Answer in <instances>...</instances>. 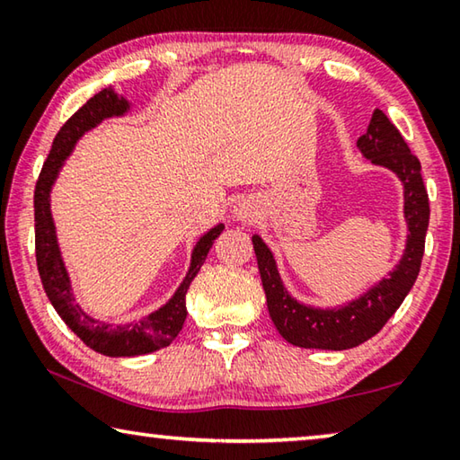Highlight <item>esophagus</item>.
I'll use <instances>...</instances> for the list:
<instances>
[{"label":"esophagus","instance_id":"obj_1","mask_svg":"<svg viewBox=\"0 0 460 460\" xmlns=\"http://www.w3.org/2000/svg\"><path fill=\"white\" fill-rule=\"evenodd\" d=\"M233 215H235V219L241 223H252L258 219V208L253 207V202L239 200L235 208H233Z\"/></svg>","mask_w":460,"mask_h":460}]
</instances>
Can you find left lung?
Segmentation results:
<instances>
[{
  "instance_id": "8db88e82",
  "label": "left lung",
  "mask_w": 460,
  "mask_h": 460,
  "mask_svg": "<svg viewBox=\"0 0 460 460\" xmlns=\"http://www.w3.org/2000/svg\"><path fill=\"white\" fill-rule=\"evenodd\" d=\"M357 147L373 166L385 168L398 176L403 186V221H406V247L400 261L385 278L367 288L357 298L334 308L302 305L288 292L279 276L271 249L258 233H253V252L258 258L268 310L278 332L302 349L345 351L377 334L414 286L424 255V241L430 221L428 192L422 181V166L402 134L384 111L376 109L369 128L357 139Z\"/></svg>"
}]
</instances>
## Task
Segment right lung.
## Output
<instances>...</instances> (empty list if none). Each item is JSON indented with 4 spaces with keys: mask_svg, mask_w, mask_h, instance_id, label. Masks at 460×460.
<instances>
[{
    "mask_svg": "<svg viewBox=\"0 0 460 460\" xmlns=\"http://www.w3.org/2000/svg\"><path fill=\"white\" fill-rule=\"evenodd\" d=\"M131 111L129 101L119 95L113 87L99 91L95 97H91L79 111L54 137L52 150L46 158L42 172L38 176L36 190H34V223H36V263L40 271V279L44 292L49 296L50 305L57 310L58 316L66 323L76 337L84 345L91 347L93 351L107 357H137L146 353H154L158 349L168 347L178 332L182 331L186 321V292H189L190 282L197 278L199 270L207 260L208 249L213 247V241L221 235L225 229L223 223H217L215 227L197 239L190 253V266L186 271L181 286L170 296L166 305L155 308L139 321L131 323H105L99 318L91 316L87 310L76 302L73 292L71 276H68L65 258H62L57 225L52 219L50 208V194L52 186L57 182L62 166L68 155L73 154L75 146L87 131L95 129L105 119L123 118Z\"/></svg>",
    "mask_w": 460,
    "mask_h": 460,
    "instance_id": "obj_1",
    "label": "right lung"
}]
</instances>
